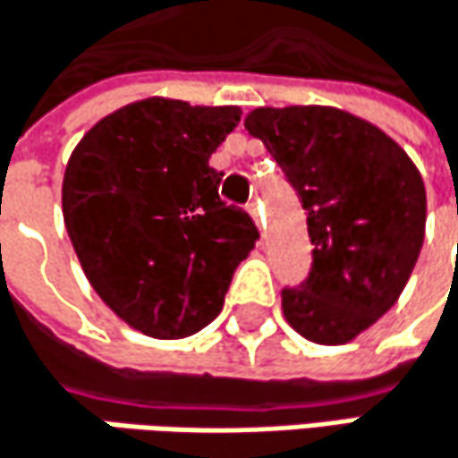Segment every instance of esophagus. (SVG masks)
<instances>
[{
    "label": "esophagus",
    "instance_id": "34e87169",
    "mask_svg": "<svg viewBox=\"0 0 458 458\" xmlns=\"http://www.w3.org/2000/svg\"><path fill=\"white\" fill-rule=\"evenodd\" d=\"M248 213H250V218H253V224H256L258 229H263V210H260V202H250V205H248Z\"/></svg>",
    "mask_w": 458,
    "mask_h": 458
}]
</instances>
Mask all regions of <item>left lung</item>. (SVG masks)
Listing matches in <instances>:
<instances>
[{
  "mask_svg": "<svg viewBox=\"0 0 458 458\" xmlns=\"http://www.w3.org/2000/svg\"><path fill=\"white\" fill-rule=\"evenodd\" d=\"M245 129L309 213L314 263L282 290L284 318L311 343L343 345L403 293L425 242V182L401 144L337 107H256Z\"/></svg>",
  "mask_w": 458,
  "mask_h": 458,
  "instance_id": "1",
  "label": "left lung"
}]
</instances>
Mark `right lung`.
<instances>
[{"label":"right lung","instance_id":"right-lung-1","mask_svg":"<svg viewBox=\"0 0 458 458\" xmlns=\"http://www.w3.org/2000/svg\"><path fill=\"white\" fill-rule=\"evenodd\" d=\"M234 105L147 97L97 121L71 152L63 218L89 284L131 329L179 340L208 327L256 248L253 218L208 165Z\"/></svg>","mask_w":458,"mask_h":458}]
</instances>
